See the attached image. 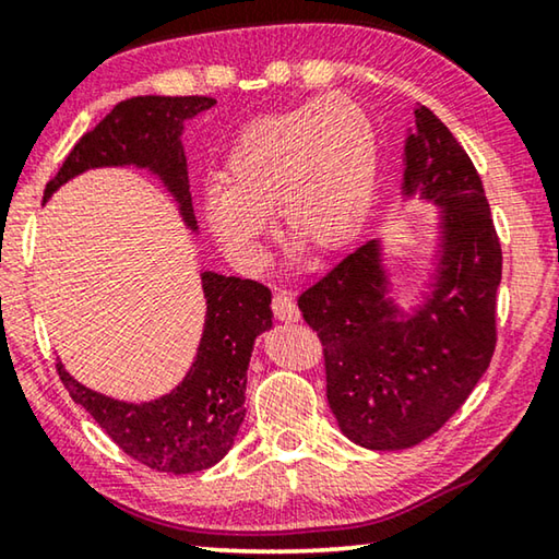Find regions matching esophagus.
<instances>
[{"label":"esophagus","instance_id":"34e87169","mask_svg":"<svg viewBox=\"0 0 559 559\" xmlns=\"http://www.w3.org/2000/svg\"><path fill=\"white\" fill-rule=\"evenodd\" d=\"M271 310H273V316H276L278 320H286V323H296V320L300 318L296 300H293L288 293H276L271 300Z\"/></svg>","mask_w":559,"mask_h":559}]
</instances>
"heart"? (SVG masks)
<instances>
[{
  "label": "heart",
  "mask_w": 559,
  "mask_h": 559,
  "mask_svg": "<svg viewBox=\"0 0 559 559\" xmlns=\"http://www.w3.org/2000/svg\"><path fill=\"white\" fill-rule=\"evenodd\" d=\"M380 150L370 116L333 93L251 120L224 157V185L204 187L202 216L222 249L246 269L263 259L266 216L286 243L318 257L343 251L374 202Z\"/></svg>",
  "instance_id": "1"
}]
</instances>
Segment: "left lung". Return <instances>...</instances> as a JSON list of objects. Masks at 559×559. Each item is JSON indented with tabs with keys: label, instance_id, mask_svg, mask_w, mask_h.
<instances>
[{
	"label": "left lung",
	"instance_id": "left-lung-1",
	"mask_svg": "<svg viewBox=\"0 0 559 559\" xmlns=\"http://www.w3.org/2000/svg\"><path fill=\"white\" fill-rule=\"evenodd\" d=\"M404 197L441 210L431 293L412 313L390 296L380 241H367L300 293L325 355L328 404L340 431L372 451L437 433L488 370L503 253L484 182L466 150L427 106L404 145Z\"/></svg>",
	"mask_w": 559,
	"mask_h": 559
}]
</instances>
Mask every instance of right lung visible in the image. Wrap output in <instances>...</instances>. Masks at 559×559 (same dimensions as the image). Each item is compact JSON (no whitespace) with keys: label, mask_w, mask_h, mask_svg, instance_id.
<instances>
[{"label":"right lung","mask_w":559,"mask_h":559,"mask_svg":"<svg viewBox=\"0 0 559 559\" xmlns=\"http://www.w3.org/2000/svg\"><path fill=\"white\" fill-rule=\"evenodd\" d=\"M210 96H138L120 100L73 145L44 200L93 167H140L163 179L189 229L197 219L182 147L185 120L214 106ZM204 333L182 382L155 402H118L93 392L56 365L71 400L81 404L118 447L147 468L197 473L219 463L234 447L246 416V370L257 340L271 323V290L259 281L202 273Z\"/></svg>","instance_id":"obj_1"}]
</instances>
